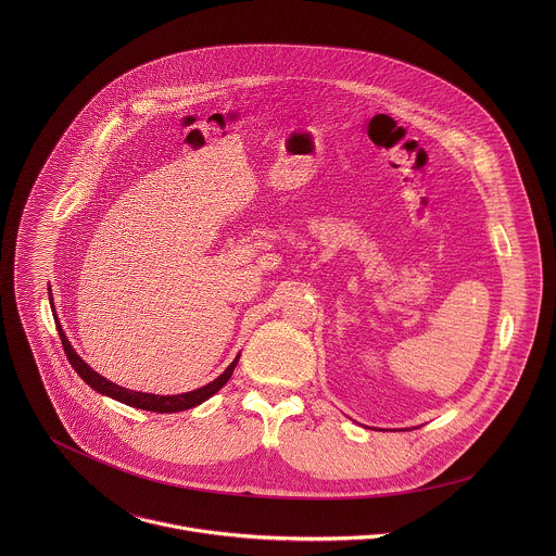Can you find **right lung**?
Here are the masks:
<instances>
[{
    "mask_svg": "<svg viewBox=\"0 0 556 556\" xmlns=\"http://www.w3.org/2000/svg\"><path fill=\"white\" fill-rule=\"evenodd\" d=\"M51 306H53V298H51ZM55 325H58V331H60V338H62V344H64V351H66V357L71 362V366L77 370L80 379L91 388L96 390L98 394L102 396L113 397L117 402H124L128 406H135V408H143V410H154V413H177V410H186V408H192L201 402H205L207 397L214 396L223 386H227V381L231 379L236 366H238V357L231 362V366L218 377L214 379L212 383L199 388V390H192V392H186V394H179V396H159V394H143V392H132V390H126L122 386H115L111 381H106L102 375H98L96 370H91L79 355L77 351L73 349V344L68 342L60 320L55 317Z\"/></svg>",
    "mask_w": 556,
    "mask_h": 556,
    "instance_id": "add662e5",
    "label": "right lung"
}]
</instances>
